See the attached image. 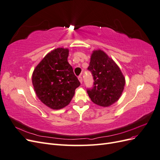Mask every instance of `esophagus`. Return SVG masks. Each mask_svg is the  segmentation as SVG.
<instances>
[{
    "label": "esophagus",
    "mask_w": 160,
    "mask_h": 160,
    "mask_svg": "<svg viewBox=\"0 0 160 160\" xmlns=\"http://www.w3.org/2000/svg\"><path fill=\"white\" fill-rule=\"evenodd\" d=\"M78 79H79V81H80L81 83H83V77H82L81 75H79V76L78 77Z\"/></svg>",
    "instance_id": "1"
}]
</instances>
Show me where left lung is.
<instances>
[{"mask_svg": "<svg viewBox=\"0 0 160 160\" xmlns=\"http://www.w3.org/2000/svg\"><path fill=\"white\" fill-rule=\"evenodd\" d=\"M88 69L94 79V86L88 89L91 100L101 107H109L122 95L125 79L119 66L101 49L91 53Z\"/></svg>", "mask_w": 160, "mask_h": 160, "instance_id": "left-lung-1", "label": "left lung"}]
</instances>
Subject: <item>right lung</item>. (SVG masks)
I'll return each instance as SVG.
<instances>
[{
    "label": "right lung",
    "mask_w": 160,
    "mask_h": 160,
    "mask_svg": "<svg viewBox=\"0 0 160 160\" xmlns=\"http://www.w3.org/2000/svg\"><path fill=\"white\" fill-rule=\"evenodd\" d=\"M69 49L57 48L45 55L34 69L32 83L37 96L52 109L68 105L80 82L67 61Z\"/></svg>",
    "instance_id": "right-lung-1"
}]
</instances>
